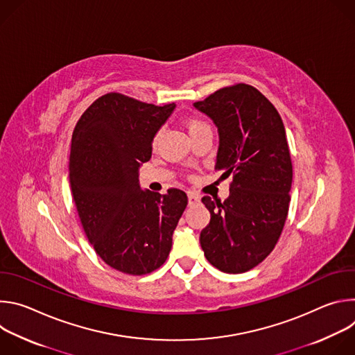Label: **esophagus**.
<instances>
[{
	"mask_svg": "<svg viewBox=\"0 0 355 355\" xmlns=\"http://www.w3.org/2000/svg\"><path fill=\"white\" fill-rule=\"evenodd\" d=\"M199 195H196L195 192H188V204L189 205H195L196 202H199Z\"/></svg>",
	"mask_w": 355,
	"mask_h": 355,
	"instance_id": "esophagus-1",
	"label": "esophagus"
}]
</instances>
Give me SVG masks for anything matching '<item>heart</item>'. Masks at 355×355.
I'll list each match as a JSON object with an SVG mask.
<instances>
[{"instance_id":"heart-1","label":"heart","mask_w":355,"mask_h":355,"mask_svg":"<svg viewBox=\"0 0 355 355\" xmlns=\"http://www.w3.org/2000/svg\"><path fill=\"white\" fill-rule=\"evenodd\" d=\"M204 128H208V125H207L204 121L195 119V118L188 121V130H189V135L193 133V132H196V130H199V129H204ZM157 139H159V133H157L156 137H155V143L157 141Z\"/></svg>"}]
</instances>
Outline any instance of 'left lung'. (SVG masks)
Segmentation results:
<instances>
[{
	"mask_svg": "<svg viewBox=\"0 0 355 355\" xmlns=\"http://www.w3.org/2000/svg\"><path fill=\"white\" fill-rule=\"evenodd\" d=\"M193 107L218 128L215 168L233 175L223 202L202 198L211 222L199 243L218 270L245 272L274 250L288 216L292 162L285 128L275 107L247 84L220 88Z\"/></svg>",
	"mask_w": 355,
	"mask_h": 355,
	"instance_id": "8db88e82",
	"label": "left lung"
}]
</instances>
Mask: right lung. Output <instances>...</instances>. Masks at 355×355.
Listing matches in <instances>:
<instances>
[{
  "label": "right lung",
  "instance_id": "add662e5",
  "mask_svg": "<svg viewBox=\"0 0 355 355\" xmlns=\"http://www.w3.org/2000/svg\"><path fill=\"white\" fill-rule=\"evenodd\" d=\"M175 104L156 107L118 92L99 96L78 119L69 178L88 241L110 267L144 275L167 260L188 198L143 191L139 167Z\"/></svg>",
  "mask_w": 355,
  "mask_h": 355
}]
</instances>
